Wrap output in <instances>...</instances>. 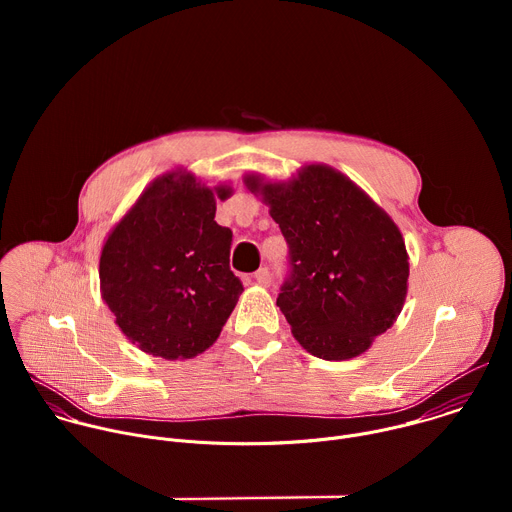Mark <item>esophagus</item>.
<instances>
[{
    "mask_svg": "<svg viewBox=\"0 0 512 512\" xmlns=\"http://www.w3.org/2000/svg\"><path fill=\"white\" fill-rule=\"evenodd\" d=\"M255 281L259 283V285H263V287H267L269 283H271V273H269V269L267 267H263V269H259L257 273H255Z\"/></svg>",
    "mask_w": 512,
    "mask_h": 512,
    "instance_id": "1",
    "label": "esophagus"
}]
</instances>
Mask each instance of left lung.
Masks as SVG:
<instances>
[{
  "mask_svg": "<svg viewBox=\"0 0 512 512\" xmlns=\"http://www.w3.org/2000/svg\"><path fill=\"white\" fill-rule=\"evenodd\" d=\"M289 247L277 296L291 334L314 356L362 354L401 314L409 257L391 216L352 180L324 164L289 182L245 176Z\"/></svg>",
  "mask_w": 512,
  "mask_h": 512,
  "instance_id": "obj_1",
  "label": "left lung"
}]
</instances>
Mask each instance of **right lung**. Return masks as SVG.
Instances as JSON below:
<instances>
[{
    "mask_svg": "<svg viewBox=\"0 0 512 512\" xmlns=\"http://www.w3.org/2000/svg\"><path fill=\"white\" fill-rule=\"evenodd\" d=\"M188 172L154 180L109 233L99 261L103 302L121 332L166 360L202 354L243 291L231 271L233 233L216 225V198Z\"/></svg>",
    "mask_w": 512,
    "mask_h": 512,
    "instance_id": "obj_1",
    "label": "right lung"
}]
</instances>
